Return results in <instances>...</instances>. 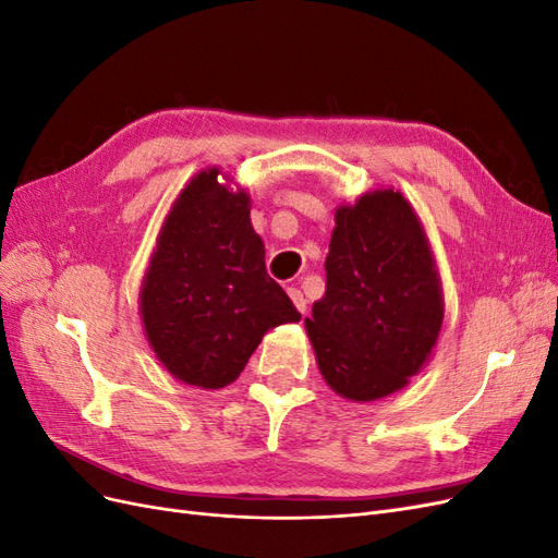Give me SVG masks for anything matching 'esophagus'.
Segmentation results:
<instances>
[{"mask_svg": "<svg viewBox=\"0 0 558 558\" xmlns=\"http://www.w3.org/2000/svg\"><path fill=\"white\" fill-rule=\"evenodd\" d=\"M289 295L293 300V305L298 307V312L305 316L307 314V300H305V295H302V291L295 289V286H289Z\"/></svg>", "mask_w": 558, "mask_h": 558, "instance_id": "1", "label": "esophagus"}]
</instances>
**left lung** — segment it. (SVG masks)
<instances>
[{"instance_id": "left-lung-1", "label": "left lung", "mask_w": 558, "mask_h": 558, "mask_svg": "<svg viewBox=\"0 0 558 558\" xmlns=\"http://www.w3.org/2000/svg\"><path fill=\"white\" fill-rule=\"evenodd\" d=\"M445 318L440 275L416 211L393 189L335 211L326 295L305 328L335 393L367 402L428 363Z\"/></svg>"}]
</instances>
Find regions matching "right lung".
Returning a JSON list of instances; mask_svg holds the SVG:
<instances>
[{
	"label": "right lung",
	"mask_w": 558,
	"mask_h": 558,
	"mask_svg": "<svg viewBox=\"0 0 558 558\" xmlns=\"http://www.w3.org/2000/svg\"><path fill=\"white\" fill-rule=\"evenodd\" d=\"M195 174L160 228L140 291L146 340L183 384L223 388L240 377L263 335L300 320L265 269V244L251 226V197Z\"/></svg>",
	"instance_id": "1"
}]
</instances>
